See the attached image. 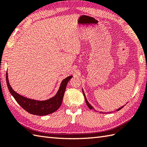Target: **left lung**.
Segmentation results:
<instances>
[{
  "label": "left lung",
  "instance_id": "8db88e82",
  "mask_svg": "<svg viewBox=\"0 0 147 147\" xmlns=\"http://www.w3.org/2000/svg\"><path fill=\"white\" fill-rule=\"evenodd\" d=\"M83 95H84V96H85V101H86V105H88V107H89V109H93V108L92 106L91 105H90V104H89L88 102V100H87V99H86V96H85V93H84V92H83ZM124 105L122 106L121 107H120V108H119L118 109H117L116 111H119L120 109H121L122 108H123V107H124Z\"/></svg>",
  "mask_w": 147,
  "mask_h": 147
}]
</instances>
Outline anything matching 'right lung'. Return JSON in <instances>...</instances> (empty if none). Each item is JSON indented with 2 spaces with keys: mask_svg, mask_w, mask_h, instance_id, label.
Listing matches in <instances>:
<instances>
[{
  "mask_svg": "<svg viewBox=\"0 0 147 147\" xmlns=\"http://www.w3.org/2000/svg\"><path fill=\"white\" fill-rule=\"evenodd\" d=\"M72 76L67 77L62 80L60 87L56 95L52 98L47 100L40 101L24 97L19 95L12 90L9 82L7 72L6 73V82L9 92L21 107L29 113L36 115H46L55 112L62 104L64 92L69 81L72 78Z\"/></svg>",
  "mask_w": 147,
  "mask_h": 147,
  "instance_id": "1",
  "label": "right lung"
}]
</instances>
